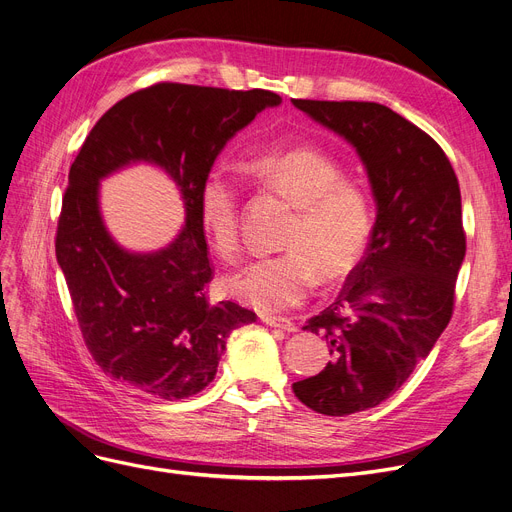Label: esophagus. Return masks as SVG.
I'll return each mask as SVG.
<instances>
[{
	"label": "esophagus",
	"instance_id": "esophagus-1",
	"mask_svg": "<svg viewBox=\"0 0 512 512\" xmlns=\"http://www.w3.org/2000/svg\"><path fill=\"white\" fill-rule=\"evenodd\" d=\"M262 323H267L271 327H277V330H283V332H296L298 327L292 319H283V317H269V315H262Z\"/></svg>",
	"mask_w": 512,
	"mask_h": 512
}]
</instances>
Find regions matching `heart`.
<instances>
[{"mask_svg": "<svg viewBox=\"0 0 512 512\" xmlns=\"http://www.w3.org/2000/svg\"><path fill=\"white\" fill-rule=\"evenodd\" d=\"M262 189L296 208L285 233L288 250L260 256L222 279L229 296L260 313L288 311L311 292L315 279L334 283L349 275L365 254L372 208L365 191L344 180L334 159L309 149L264 151L245 161ZM201 229L212 248L231 256L239 243V189L231 176L212 170L197 193Z\"/></svg>", "mask_w": 512, "mask_h": 512, "instance_id": "heart-1", "label": "heart"}]
</instances>
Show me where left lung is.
<instances>
[{
	"instance_id": "left-lung-1",
	"label": "left lung",
	"mask_w": 512,
	"mask_h": 512,
	"mask_svg": "<svg viewBox=\"0 0 512 512\" xmlns=\"http://www.w3.org/2000/svg\"><path fill=\"white\" fill-rule=\"evenodd\" d=\"M292 102L357 151L376 201L363 260L340 298L304 325L325 338L332 361L292 386L311 410L349 416L391 397L452 319L466 254L460 187L437 142L393 109Z\"/></svg>"
}]
</instances>
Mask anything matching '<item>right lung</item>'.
I'll return each instance as SVG.
<instances>
[{"label": "right lung", "instance_id": "right-lung-1", "mask_svg": "<svg viewBox=\"0 0 512 512\" xmlns=\"http://www.w3.org/2000/svg\"><path fill=\"white\" fill-rule=\"evenodd\" d=\"M277 105L269 90L155 84L119 100L88 134L69 172L56 260L88 351L111 378L168 401L197 395L214 380L229 334L256 321L231 300L208 302L197 193L227 142ZM136 162L166 173L186 206L177 237L153 253L117 244L99 212V182Z\"/></svg>", "mask_w": 512, "mask_h": 512}]
</instances>
